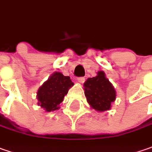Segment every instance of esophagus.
I'll list each match as a JSON object with an SVG mask.
<instances>
[{
    "label": "esophagus",
    "instance_id": "obj_1",
    "mask_svg": "<svg viewBox=\"0 0 152 152\" xmlns=\"http://www.w3.org/2000/svg\"><path fill=\"white\" fill-rule=\"evenodd\" d=\"M77 81H78V83H83L85 82V78L83 77V76H81V77H78L77 78Z\"/></svg>",
    "mask_w": 152,
    "mask_h": 152
}]
</instances>
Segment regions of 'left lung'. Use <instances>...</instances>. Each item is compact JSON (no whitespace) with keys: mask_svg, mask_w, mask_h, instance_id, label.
Wrapping results in <instances>:
<instances>
[{"mask_svg":"<svg viewBox=\"0 0 152 152\" xmlns=\"http://www.w3.org/2000/svg\"><path fill=\"white\" fill-rule=\"evenodd\" d=\"M84 90L88 104L98 111L110 110L111 102L115 99V89L103 71H99L97 76L88 78L84 83Z\"/></svg>","mask_w":152,"mask_h":152,"instance_id":"1","label":"left lung"}]
</instances>
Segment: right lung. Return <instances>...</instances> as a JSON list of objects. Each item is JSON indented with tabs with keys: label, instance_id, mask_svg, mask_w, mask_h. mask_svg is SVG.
Instances as JSON below:
<instances>
[{
	"label": "right lung",
	"instance_id": "right-lung-1",
	"mask_svg": "<svg viewBox=\"0 0 152 152\" xmlns=\"http://www.w3.org/2000/svg\"><path fill=\"white\" fill-rule=\"evenodd\" d=\"M73 85L69 76H64L59 72L53 73L37 92L38 104L47 111L58 109L59 104Z\"/></svg>",
	"mask_w": 152,
	"mask_h": 152
}]
</instances>
